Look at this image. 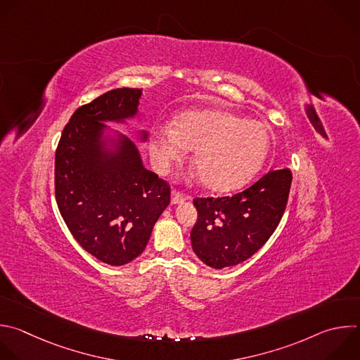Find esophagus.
<instances>
[{
    "label": "esophagus",
    "mask_w": 360,
    "mask_h": 360,
    "mask_svg": "<svg viewBox=\"0 0 360 360\" xmlns=\"http://www.w3.org/2000/svg\"><path fill=\"white\" fill-rule=\"evenodd\" d=\"M189 199V196L188 195H185V193H182V192H179V191H172L171 192V203L172 205H178V203H182V202H185V200H188Z\"/></svg>",
    "instance_id": "34e87169"
}]
</instances>
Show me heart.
<instances>
[{
  "label": "heart",
  "instance_id": "1",
  "mask_svg": "<svg viewBox=\"0 0 360 360\" xmlns=\"http://www.w3.org/2000/svg\"><path fill=\"white\" fill-rule=\"evenodd\" d=\"M267 127L240 115L220 111H189L175 120V129L158 126L151 134V157L161 171L193 151L192 167L200 182L214 192L246 185L264 164L270 150Z\"/></svg>",
  "mask_w": 360,
  "mask_h": 360
}]
</instances>
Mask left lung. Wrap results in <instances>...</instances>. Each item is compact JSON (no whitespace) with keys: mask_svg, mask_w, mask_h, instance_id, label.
I'll list each match as a JSON object with an SVG mask.
<instances>
[{"mask_svg":"<svg viewBox=\"0 0 360 360\" xmlns=\"http://www.w3.org/2000/svg\"><path fill=\"white\" fill-rule=\"evenodd\" d=\"M291 181L288 168L273 169L233 196L195 198L198 220L191 231L195 255L217 270L252 257L277 229Z\"/></svg>","mask_w":360,"mask_h":360,"instance_id":"obj_1","label":"left lung"}]
</instances>
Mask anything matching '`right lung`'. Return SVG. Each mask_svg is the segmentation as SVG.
Instances as JSON below:
<instances>
[{
  "label": "right lung",
  "mask_w": 360,
  "mask_h": 360,
  "mask_svg": "<svg viewBox=\"0 0 360 360\" xmlns=\"http://www.w3.org/2000/svg\"><path fill=\"white\" fill-rule=\"evenodd\" d=\"M141 94L143 89H114L79 107L55 155L59 212L77 243L110 266H124L144 252L171 199L168 182L143 165L130 139L104 136L105 122L137 115Z\"/></svg>",
  "instance_id": "right-lung-1"
}]
</instances>
